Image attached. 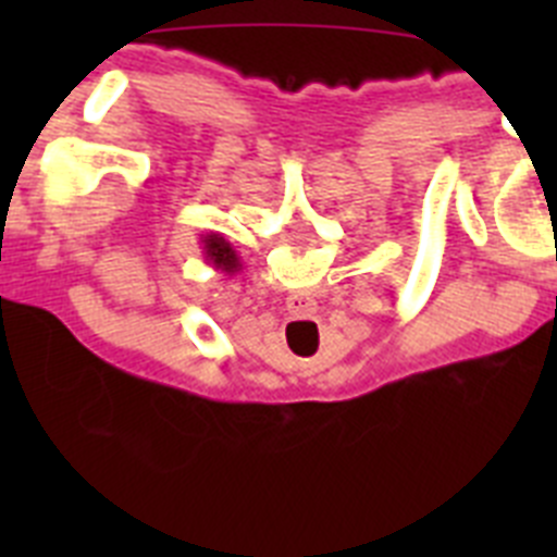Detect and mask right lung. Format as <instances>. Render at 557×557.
Returning <instances> with one entry per match:
<instances>
[{
	"label": "right lung",
	"mask_w": 557,
	"mask_h": 557,
	"mask_svg": "<svg viewBox=\"0 0 557 557\" xmlns=\"http://www.w3.org/2000/svg\"><path fill=\"white\" fill-rule=\"evenodd\" d=\"M200 243H203V259L214 270L228 275H234L236 270H243V262H239L234 245H231L223 234H206L200 236Z\"/></svg>",
	"instance_id": "right-lung-1"
}]
</instances>
